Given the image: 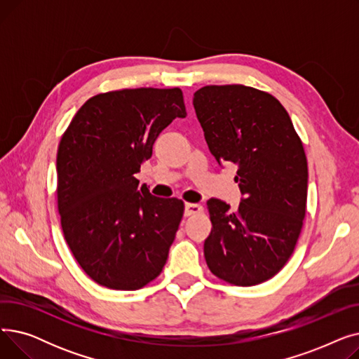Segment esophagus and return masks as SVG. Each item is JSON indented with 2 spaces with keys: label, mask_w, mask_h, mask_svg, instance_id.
Returning <instances> with one entry per match:
<instances>
[{
  "label": "esophagus",
  "mask_w": 359,
  "mask_h": 359,
  "mask_svg": "<svg viewBox=\"0 0 359 359\" xmlns=\"http://www.w3.org/2000/svg\"><path fill=\"white\" fill-rule=\"evenodd\" d=\"M202 211H203V208H202V205H199V203H186L184 205V215L186 217L201 214Z\"/></svg>",
  "instance_id": "1"
}]
</instances>
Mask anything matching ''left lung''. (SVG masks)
Instances as JSON below:
<instances>
[{
	"label": "left lung",
	"mask_w": 359,
	"mask_h": 359,
	"mask_svg": "<svg viewBox=\"0 0 359 359\" xmlns=\"http://www.w3.org/2000/svg\"><path fill=\"white\" fill-rule=\"evenodd\" d=\"M194 107L218 164L234 163L237 211L208 201L212 230L203 255L210 271L238 287L275 276L291 257L303 229L309 168L285 107L272 94L246 87L205 86Z\"/></svg>",
	"instance_id": "left-lung-1"
}]
</instances>
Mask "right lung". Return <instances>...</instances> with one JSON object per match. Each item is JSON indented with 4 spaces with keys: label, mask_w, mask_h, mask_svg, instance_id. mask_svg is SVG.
<instances>
[{
    "label": "right lung",
    "mask_w": 359,
    "mask_h": 359,
    "mask_svg": "<svg viewBox=\"0 0 359 359\" xmlns=\"http://www.w3.org/2000/svg\"><path fill=\"white\" fill-rule=\"evenodd\" d=\"M176 118H186L177 87L109 91L88 99L61 138L56 195L64 237L102 287L140 290L165 265L184 205L153 196L135 175Z\"/></svg>",
    "instance_id": "right-lung-1"
}]
</instances>
